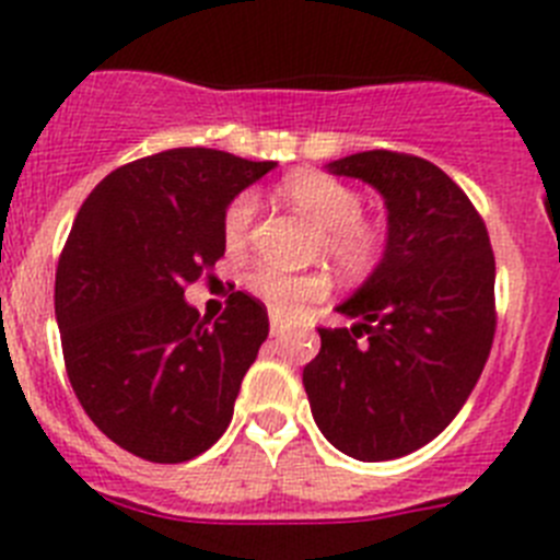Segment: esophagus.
<instances>
[{"mask_svg":"<svg viewBox=\"0 0 560 560\" xmlns=\"http://www.w3.org/2000/svg\"><path fill=\"white\" fill-rule=\"evenodd\" d=\"M289 328H291L289 319H283V316L271 314V336H283Z\"/></svg>","mask_w":560,"mask_h":560,"instance_id":"esophagus-1","label":"esophagus"}]
</instances>
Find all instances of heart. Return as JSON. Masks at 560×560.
Here are the masks:
<instances>
[{"instance_id":"heart-1","label":"heart","mask_w":560,"mask_h":560,"mask_svg":"<svg viewBox=\"0 0 560 560\" xmlns=\"http://www.w3.org/2000/svg\"><path fill=\"white\" fill-rule=\"evenodd\" d=\"M280 196L308 215L316 226L314 249L350 277H364L381 264L387 249V232L378 221L361 215V192L323 171H294L280 182ZM257 199L237 192L224 210V241L241 249L249 241ZM246 291L264 300L275 314H294L305 303L323 300L330 283L323 271H283L257 264L244 275Z\"/></svg>"}]
</instances>
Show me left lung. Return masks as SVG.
Here are the masks:
<instances>
[{
  "label": "left lung",
  "mask_w": 560,
  "mask_h": 560,
  "mask_svg": "<svg viewBox=\"0 0 560 560\" xmlns=\"http://www.w3.org/2000/svg\"><path fill=\"white\" fill-rule=\"evenodd\" d=\"M328 171L384 196L387 249L336 308L359 323L319 328L303 384L319 432L381 463L427 446L477 387L497 330V264L477 207L432 162L364 151Z\"/></svg>",
  "instance_id": "left-lung-1"
}]
</instances>
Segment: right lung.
I'll return each mask as SVG.
<instances>
[{"label":"right lung","mask_w":560,"mask_h":560,"mask_svg":"<svg viewBox=\"0 0 560 560\" xmlns=\"http://www.w3.org/2000/svg\"><path fill=\"white\" fill-rule=\"evenodd\" d=\"M277 162L173 148L89 192L56 271L63 364L83 412L151 463L199 457L226 432L269 336L266 305L232 291L210 323L185 289L224 255V210Z\"/></svg>","instance_id":"obj_1"}]
</instances>
